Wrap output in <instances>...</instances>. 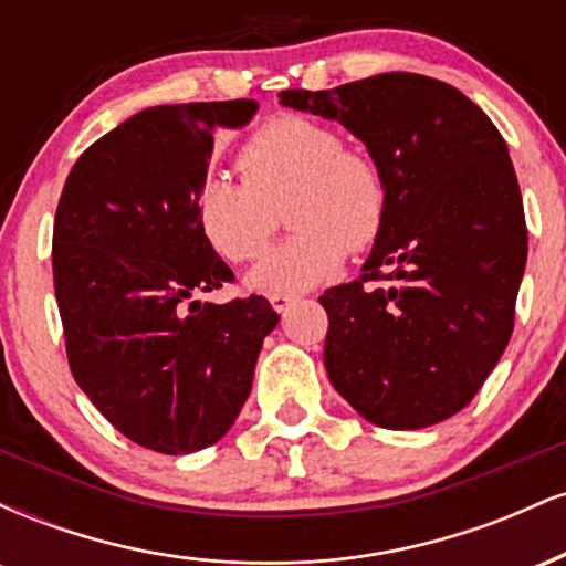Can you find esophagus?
Here are the masks:
<instances>
[{"instance_id": "34e87169", "label": "esophagus", "mask_w": 566, "mask_h": 566, "mask_svg": "<svg viewBox=\"0 0 566 566\" xmlns=\"http://www.w3.org/2000/svg\"><path fill=\"white\" fill-rule=\"evenodd\" d=\"M269 301H271V305H274V308L279 311V314H282V311H287L290 305L297 301V295H271Z\"/></svg>"}]
</instances>
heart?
<instances>
[{
    "label": "heart",
    "mask_w": 566,
    "mask_h": 566,
    "mask_svg": "<svg viewBox=\"0 0 566 566\" xmlns=\"http://www.w3.org/2000/svg\"><path fill=\"white\" fill-rule=\"evenodd\" d=\"M237 167L242 180L207 175L193 193V218L207 244L229 263L252 261L284 205L295 231L265 252L250 287L271 295L316 287L340 269L348 250H367L386 229V172L322 122L292 114L269 119L239 146Z\"/></svg>",
    "instance_id": "1"
}]
</instances>
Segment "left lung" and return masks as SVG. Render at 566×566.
Instances as JSON below:
<instances>
[{
    "mask_svg": "<svg viewBox=\"0 0 566 566\" xmlns=\"http://www.w3.org/2000/svg\"><path fill=\"white\" fill-rule=\"evenodd\" d=\"M279 101L365 140L391 193L365 274L319 297L329 380L380 428L452 418L509 346L527 263L503 135L452 84L407 71L319 93L284 90Z\"/></svg>",
    "mask_w": 566,
    "mask_h": 566,
    "instance_id": "left-lung-1",
    "label": "left lung"
}]
</instances>
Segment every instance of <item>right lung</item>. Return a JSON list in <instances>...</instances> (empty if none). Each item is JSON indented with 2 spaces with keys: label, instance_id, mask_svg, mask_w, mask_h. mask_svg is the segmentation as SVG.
<instances>
[{
  "label": "right lung",
  "instance_id": "obj_1",
  "mask_svg": "<svg viewBox=\"0 0 566 566\" xmlns=\"http://www.w3.org/2000/svg\"><path fill=\"white\" fill-rule=\"evenodd\" d=\"M255 108L212 101L129 116L76 159L57 201L53 282L71 375L146 450L216 444L279 322L263 295L187 303L233 282L201 237L193 193L212 135L244 125Z\"/></svg>",
  "mask_w": 566,
  "mask_h": 566
}]
</instances>
